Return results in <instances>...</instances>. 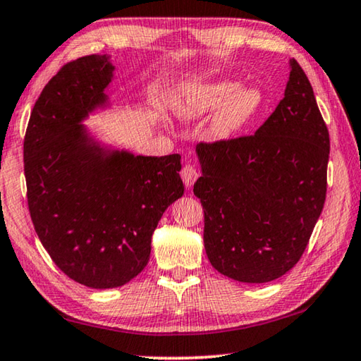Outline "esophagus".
Wrapping results in <instances>:
<instances>
[{"instance_id":"obj_1","label":"esophagus","mask_w":361,"mask_h":361,"mask_svg":"<svg viewBox=\"0 0 361 361\" xmlns=\"http://www.w3.org/2000/svg\"><path fill=\"white\" fill-rule=\"evenodd\" d=\"M198 176H200L198 169L190 163H185L184 168H182V171H180V177H182V180H184V184H185L187 188H190L193 184H195Z\"/></svg>"}]
</instances>
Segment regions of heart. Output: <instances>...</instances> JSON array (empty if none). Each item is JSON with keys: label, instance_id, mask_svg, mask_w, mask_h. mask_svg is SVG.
I'll return each mask as SVG.
<instances>
[{"label": "heart", "instance_id": "obj_1", "mask_svg": "<svg viewBox=\"0 0 361 361\" xmlns=\"http://www.w3.org/2000/svg\"><path fill=\"white\" fill-rule=\"evenodd\" d=\"M226 102L225 105L224 103ZM225 106L216 116L213 134L216 137H229L250 123L263 104V95L258 88L243 87L229 80L200 88L188 98L184 111L188 116H202Z\"/></svg>", "mask_w": 361, "mask_h": 361}]
</instances>
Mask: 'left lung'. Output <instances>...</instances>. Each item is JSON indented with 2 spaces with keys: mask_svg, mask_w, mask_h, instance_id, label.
Here are the masks:
<instances>
[{
  "mask_svg": "<svg viewBox=\"0 0 361 361\" xmlns=\"http://www.w3.org/2000/svg\"><path fill=\"white\" fill-rule=\"evenodd\" d=\"M193 193L204 250L238 282L274 281L302 258L328 190L329 132L295 59L284 98L252 135L200 142Z\"/></svg>",
  "mask_w": 361,
  "mask_h": 361,
  "instance_id": "left-lung-1",
  "label": "left lung"
}]
</instances>
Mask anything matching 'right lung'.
Segmentation results:
<instances>
[{"label": "right lung", "instance_id": "obj_1", "mask_svg": "<svg viewBox=\"0 0 361 361\" xmlns=\"http://www.w3.org/2000/svg\"><path fill=\"white\" fill-rule=\"evenodd\" d=\"M106 54L66 63L43 88L24 137L27 204L54 264L72 281L113 289L134 279L152 252V234L182 197L180 154L104 153L79 123L106 102Z\"/></svg>", "mask_w": 361, "mask_h": 361}]
</instances>
